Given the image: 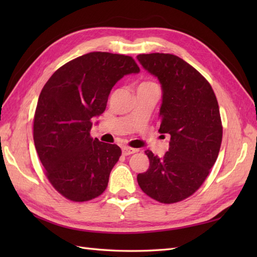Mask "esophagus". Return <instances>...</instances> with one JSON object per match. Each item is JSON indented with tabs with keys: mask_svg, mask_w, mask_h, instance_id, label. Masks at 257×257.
I'll use <instances>...</instances> for the list:
<instances>
[{
	"mask_svg": "<svg viewBox=\"0 0 257 257\" xmlns=\"http://www.w3.org/2000/svg\"><path fill=\"white\" fill-rule=\"evenodd\" d=\"M136 151H137V149L130 148V147H122V155L123 156H130V155L135 154Z\"/></svg>",
	"mask_w": 257,
	"mask_h": 257,
	"instance_id": "34e87169",
	"label": "esophagus"
}]
</instances>
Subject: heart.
<instances>
[{
    "label": "heart",
    "mask_w": 257,
    "mask_h": 257,
    "mask_svg": "<svg viewBox=\"0 0 257 257\" xmlns=\"http://www.w3.org/2000/svg\"><path fill=\"white\" fill-rule=\"evenodd\" d=\"M149 86H157V84L154 83V81H143V83L138 86V88H143V87H149Z\"/></svg>",
    "instance_id": "obj_1"
}]
</instances>
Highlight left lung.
<instances>
[{"instance_id":"obj_1","label":"left lung","mask_w":257,"mask_h":257,"mask_svg":"<svg viewBox=\"0 0 257 257\" xmlns=\"http://www.w3.org/2000/svg\"><path fill=\"white\" fill-rule=\"evenodd\" d=\"M137 59L162 89L159 133L170 135L159 158L146 151L150 166L137 176L144 192L161 203H176L198 190L219 156L222 122L211 85L198 70L172 54H140Z\"/></svg>"}]
</instances>
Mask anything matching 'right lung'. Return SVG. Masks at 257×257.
<instances>
[{"instance_id":"obj_1","label":"right lung","mask_w":257,"mask_h":257,"mask_svg":"<svg viewBox=\"0 0 257 257\" xmlns=\"http://www.w3.org/2000/svg\"><path fill=\"white\" fill-rule=\"evenodd\" d=\"M140 69L130 56L92 52L58 68L38 97L33 137L47 179L65 198L89 201L108 185L121 156L117 145L90 137L112 87Z\"/></svg>"}]
</instances>
